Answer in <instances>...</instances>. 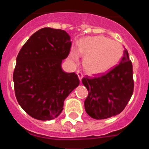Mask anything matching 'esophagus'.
<instances>
[{"mask_svg": "<svg viewBox=\"0 0 149 149\" xmlns=\"http://www.w3.org/2000/svg\"><path fill=\"white\" fill-rule=\"evenodd\" d=\"M76 73H77L78 76H79V80H80V81H81L82 78H83V76H84V74H83V73H82V72L81 71V70H77V72H76Z\"/></svg>", "mask_w": 149, "mask_h": 149, "instance_id": "34e87169", "label": "esophagus"}]
</instances>
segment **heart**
Returning <instances> with one entry per match:
<instances>
[{"instance_id": "1", "label": "heart", "mask_w": 149, "mask_h": 149, "mask_svg": "<svg viewBox=\"0 0 149 149\" xmlns=\"http://www.w3.org/2000/svg\"><path fill=\"white\" fill-rule=\"evenodd\" d=\"M79 51L84 56V66L89 73L100 74L115 66L120 61L123 47L120 42L104 36L86 37L81 40ZM74 59L78 58L76 51L72 52Z\"/></svg>"}]
</instances>
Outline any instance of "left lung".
Returning a JSON list of instances; mask_svg holds the SVG:
<instances>
[{"instance_id":"obj_1","label":"left lung","mask_w":149,"mask_h":149,"mask_svg":"<svg viewBox=\"0 0 149 149\" xmlns=\"http://www.w3.org/2000/svg\"><path fill=\"white\" fill-rule=\"evenodd\" d=\"M82 83L88 91L84 107L91 118L107 119L120 113L134 89L133 65L127 51H124L119 63L107 73L94 77L86 76Z\"/></svg>"}]
</instances>
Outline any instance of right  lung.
<instances>
[{
  "mask_svg": "<svg viewBox=\"0 0 149 149\" xmlns=\"http://www.w3.org/2000/svg\"><path fill=\"white\" fill-rule=\"evenodd\" d=\"M64 30L49 27L36 31L16 58L13 74L16 100L34 119L50 120L63 109L66 97L80 84L75 73H65L61 63L71 42Z\"/></svg>",
  "mask_w": 149,
  "mask_h": 149,
  "instance_id": "1",
  "label": "right lung"
}]
</instances>
